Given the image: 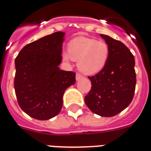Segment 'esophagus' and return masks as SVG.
<instances>
[{"mask_svg":"<svg viewBox=\"0 0 151 151\" xmlns=\"http://www.w3.org/2000/svg\"><path fill=\"white\" fill-rule=\"evenodd\" d=\"M82 78H83V76H82L81 74L77 73V74L76 75V79L77 81H78V80H79V79H81Z\"/></svg>","mask_w":151,"mask_h":151,"instance_id":"34e87169","label":"esophagus"}]
</instances>
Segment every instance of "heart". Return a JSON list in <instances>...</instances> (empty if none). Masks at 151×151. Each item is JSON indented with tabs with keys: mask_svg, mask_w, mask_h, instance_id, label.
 Segmentation results:
<instances>
[{
	"mask_svg": "<svg viewBox=\"0 0 151 151\" xmlns=\"http://www.w3.org/2000/svg\"><path fill=\"white\" fill-rule=\"evenodd\" d=\"M110 55V49L103 41L79 36L70 41L68 52H64L63 59L78 61L77 67L83 74L91 76L106 67Z\"/></svg>",
	"mask_w": 151,
	"mask_h": 151,
	"instance_id": "obj_1",
	"label": "heart"
}]
</instances>
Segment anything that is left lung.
<instances>
[{"mask_svg":"<svg viewBox=\"0 0 151 151\" xmlns=\"http://www.w3.org/2000/svg\"><path fill=\"white\" fill-rule=\"evenodd\" d=\"M100 35L109 46L110 55L106 67L88 77L92 86L84 100L94 113L110 117L132 101L136 84L135 58L124 43L108 35Z\"/></svg>","mask_w":151,"mask_h":151,"instance_id":"obj_1","label":"left lung"}]
</instances>
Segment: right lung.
Returning <instances> with one entry per match:
<instances>
[{
  "mask_svg": "<svg viewBox=\"0 0 151 151\" xmlns=\"http://www.w3.org/2000/svg\"><path fill=\"white\" fill-rule=\"evenodd\" d=\"M65 35L57 31L27 44L15 60L17 101L23 112L37 120L57 116L65 90L76 83V73L59 68Z\"/></svg>",
  "mask_w": 151,
  "mask_h": 151,
  "instance_id": "obj_1",
  "label": "right lung"
}]
</instances>
